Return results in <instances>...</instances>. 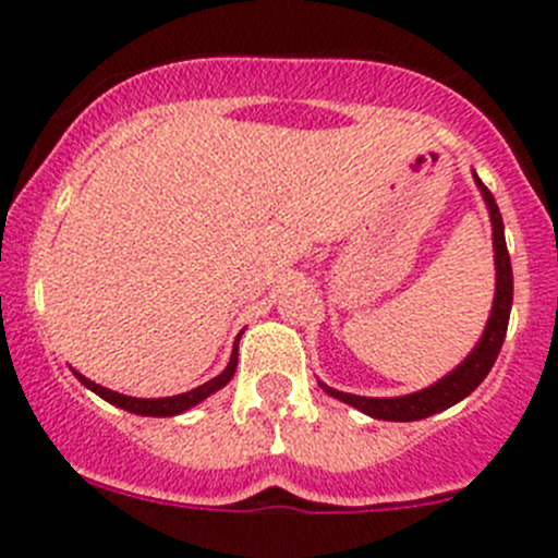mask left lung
<instances>
[{"label": "left lung", "instance_id": "obj_1", "mask_svg": "<svg viewBox=\"0 0 558 558\" xmlns=\"http://www.w3.org/2000/svg\"><path fill=\"white\" fill-rule=\"evenodd\" d=\"M475 183L481 185V194L488 205V216H492L494 227V262H497V294H494L492 318H488L486 331H483L481 342L475 351L453 369L451 375L440 380V384L424 388V391L408 393V397H391V399H375V397H356V393H342L337 388H329L320 384L326 393L335 399H342L351 408L362 410V413L373 415L380 421H421L429 415L448 410L451 404L461 402L466 393L475 391L483 384L488 373H492L494 362H497L499 351H502L505 335H508V320H510V305H513V267H510V253L505 245V227H502V213H499L497 202H494L492 191L483 185V180L475 174Z\"/></svg>", "mask_w": 558, "mask_h": 558}]
</instances>
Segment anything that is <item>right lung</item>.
<instances>
[{
  "instance_id": "obj_1",
  "label": "right lung",
  "mask_w": 558,
  "mask_h": 558,
  "mask_svg": "<svg viewBox=\"0 0 558 558\" xmlns=\"http://www.w3.org/2000/svg\"><path fill=\"white\" fill-rule=\"evenodd\" d=\"M234 369H238V348H234V351H232V359H229L227 369H223V373L218 375V378L207 380L205 386L194 388V391H185V393H178V397H165V399L123 397V393L110 391V388H105V386L94 384V380L83 378L81 373H75V375H77V380H81L83 386L92 388L94 393H99V397L107 399V402H110V404H116V408H123V410H129V413H137V415H154V418L165 415V418H167V415H178V413H183V410L194 408V404H199L202 399L210 397L213 391H218V388L227 386L229 380H232Z\"/></svg>"
}]
</instances>
